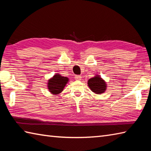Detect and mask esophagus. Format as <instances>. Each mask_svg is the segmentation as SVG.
<instances>
[{
  "instance_id": "esophagus-1",
  "label": "esophagus",
  "mask_w": 151,
  "mask_h": 151,
  "mask_svg": "<svg viewBox=\"0 0 151 151\" xmlns=\"http://www.w3.org/2000/svg\"><path fill=\"white\" fill-rule=\"evenodd\" d=\"M81 79H82V77L80 75L75 76V80H76V81H81Z\"/></svg>"
}]
</instances>
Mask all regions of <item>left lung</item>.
I'll return each instance as SVG.
<instances>
[{"instance_id":"8db88e82","label":"left lung","mask_w":151,"mask_h":151,"mask_svg":"<svg viewBox=\"0 0 151 151\" xmlns=\"http://www.w3.org/2000/svg\"><path fill=\"white\" fill-rule=\"evenodd\" d=\"M89 89L95 94H102L105 92L107 88L106 83L100 75H95L94 77L89 78L88 81Z\"/></svg>"}]
</instances>
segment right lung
<instances>
[{"instance_id":"obj_1","label":"right lung","mask_w":151,"mask_h":151,"mask_svg":"<svg viewBox=\"0 0 151 151\" xmlns=\"http://www.w3.org/2000/svg\"><path fill=\"white\" fill-rule=\"evenodd\" d=\"M68 82V78L57 73L48 81L47 88L51 94L58 95L63 90Z\"/></svg>"}]
</instances>
